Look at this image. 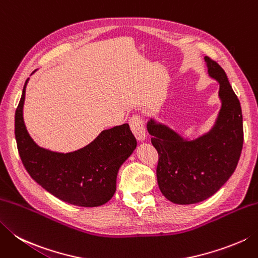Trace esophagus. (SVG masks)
Segmentation results:
<instances>
[{
  "label": "esophagus",
  "instance_id": "1",
  "mask_svg": "<svg viewBox=\"0 0 258 258\" xmlns=\"http://www.w3.org/2000/svg\"><path fill=\"white\" fill-rule=\"evenodd\" d=\"M130 126L132 132L134 133L135 138L139 141H144L146 138L145 128H144V123L142 118H141L140 115H133L132 117L130 118Z\"/></svg>",
  "mask_w": 258,
  "mask_h": 258
}]
</instances>
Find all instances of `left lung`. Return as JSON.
Masks as SVG:
<instances>
[{
  "label": "left lung",
  "mask_w": 258,
  "mask_h": 258,
  "mask_svg": "<svg viewBox=\"0 0 258 258\" xmlns=\"http://www.w3.org/2000/svg\"><path fill=\"white\" fill-rule=\"evenodd\" d=\"M210 77L219 83L221 109L210 132L194 141L151 119L148 131L158 151L156 178L171 203L192 205L215 195L234 173L243 149V115L224 69L205 57Z\"/></svg>",
  "instance_id": "8db88e82"
}]
</instances>
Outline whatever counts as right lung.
<instances>
[{
	"label": "right lung",
	"instance_id": "obj_1",
	"mask_svg": "<svg viewBox=\"0 0 258 258\" xmlns=\"http://www.w3.org/2000/svg\"><path fill=\"white\" fill-rule=\"evenodd\" d=\"M22 96L15 110V140L22 163L31 178L58 199L79 207L107 203L116 190L119 166L136 148L128 124L105 130L92 143L70 153L40 148L30 138L23 122Z\"/></svg>",
	"mask_w": 258,
	"mask_h": 258
}]
</instances>
